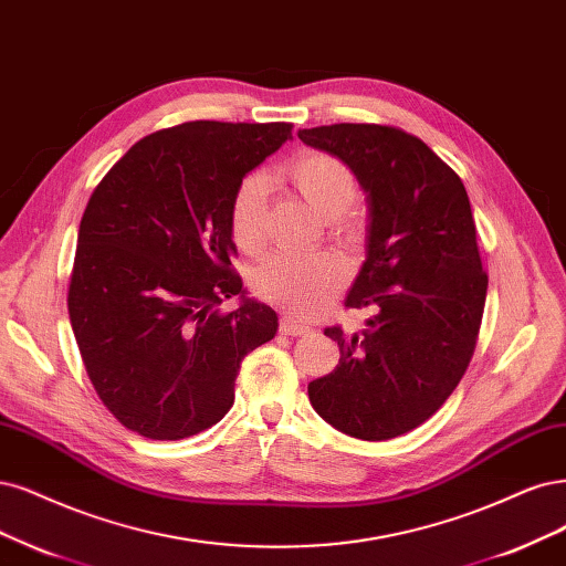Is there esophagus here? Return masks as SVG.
<instances>
[{"mask_svg":"<svg viewBox=\"0 0 566 566\" xmlns=\"http://www.w3.org/2000/svg\"><path fill=\"white\" fill-rule=\"evenodd\" d=\"M311 327L306 323H300L295 318L290 316H283L281 318V335H290V337H302V335H308Z\"/></svg>","mask_w":566,"mask_h":566,"instance_id":"esophagus-1","label":"esophagus"}]
</instances>
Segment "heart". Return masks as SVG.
<instances>
[{"label": "heart", "mask_w": 566, "mask_h": 566, "mask_svg": "<svg viewBox=\"0 0 566 566\" xmlns=\"http://www.w3.org/2000/svg\"><path fill=\"white\" fill-rule=\"evenodd\" d=\"M281 175L323 220H329L337 239L354 241L360 237L358 220L348 216L358 197V180L348 164L327 151H302L281 168ZM266 199L269 180L264 172L245 175L231 197V239L248 255H258L264 248ZM344 283L346 264L333 252L311 258L271 255L250 274V285L260 300L295 316L314 314Z\"/></svg>", "instance_id": "heart-1"}]
</instances>
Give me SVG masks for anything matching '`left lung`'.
I'll list each match as a JSON object with an SVG mask.
<instances>
[{
    "label": "left lung",
    "mask_w": 566,
    "mask_h": 566,
    "mask_svg": "<svg viewBox=\"0 0 566 566\" xmlns=\"http://www.w3.org/2000/svg\"><path fill=\"white\" fill-rule=\"evenodd\" d=\"M335 154L367 193V255L346 308L365 329L327 327L339 365L308 384L337 431L391 440L433 417L469 367L486 297L471 201L438 154L394 126L333 124L297 133Z\"/></svg>",
    "instance_id": "obj_1"
}]
</instances>
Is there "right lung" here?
Returning <instances> with one entry per match:
<instances>
[{"label":"right lung","mask_w":566,"mask_h":566,"mask_svg":"<svg viewBox=\"0 0 566 566\" xmlns=\"http://www.w3.org/2000/svg\"><path fill=\"white\" fill-rule=\"evenodd\" d=\"M292 124L187 122L135 143L91 193L67 290L88 379L128 431L182 440L218 423L276 311L231 269V197ZM239 294L242 306H217Z\"/></svg>","instance_id":"add662e5"}]
</instances>
